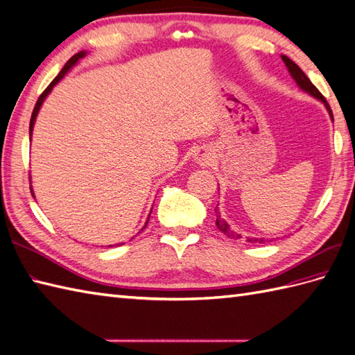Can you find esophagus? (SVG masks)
Listing matches in <instances>:
<instances>
[{"instance_id":"esophagus-1","label":"esophagus","mask_w":355,"mask_h":355,"mask_svg":"<svg viewBox=\"0 0 355 355\" xmlns=\"http://www.w3.org/2000/svg\"><path fill=\"white\" fill-rule=\"evenodd\" d=\"M196 160L200 162L201 164H209L210 160H211V157H210V154H207V151L201 150V151L196 153Z\"/></svg>"}]
</instances>
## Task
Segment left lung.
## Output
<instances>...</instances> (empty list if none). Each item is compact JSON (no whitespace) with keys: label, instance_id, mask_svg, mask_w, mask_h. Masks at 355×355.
<instances>
[{"label":"left lung","instance_id":"obj_1","mask_svg":"<svg viewBox=\"0 0 355 355\" xmlns=\"http://www.w3.org/2000/svg\"><path fill=\"white\" fill-rule=\"evenodd\" d=\"M282 59H283V62L286 63V66H287V69H289V72H291V76L293 77V80L296 81V85H298L302 90H306L307 94H310L311 96H315V98H318L319 101H322L324 104H325V107H327V110H328V113H329V116H331V119H333V112H331V107H329V104L327 103V100L324 98V95L319 92V90L316 89V86L311 83V81L309 80V77L306 76V73L302 72V69L300 68L298 64H296L295 62H292L289 57H286V55H282ZM215 213H216V227H218V230L219 232H222L224 234H227L228 237H233V239H241V234H236V233H233L232 230L228 228V225H227V222L225 220H222L220 219V213L218 211V207L215 209ZM248 242H251V243H263L265 242V239H248Z\"/></svg>","mask_w":355,"mask_h":355}]
</instances>
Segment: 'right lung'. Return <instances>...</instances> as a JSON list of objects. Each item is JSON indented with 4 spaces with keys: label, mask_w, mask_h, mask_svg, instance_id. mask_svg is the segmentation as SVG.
I'll use <instances>...</instances> for the list:
<instances>
[{
    "label": "right lung",
    "mask_w": 355,
    "mask_h": 355,
    "mask_svg": "<svg viewBox=\"0 0 355 355\" xmlns=\"http://www.w3.org/2000/svg\"><path fill=\"white\" fill-rule=\"evenodd\" d=\"M85 51H80V53H77L76 55H72L71 57V59L68 60V62H66V64L63 66V69L59 72V76H57L53 81H51V83H49V86L44 90V92H42V95H40L39 96V100H37V103H36V105H35V109H33V113H31V119H30V136H31V131H33V125H35V121H36V116H37V112H39V109H40V105H42V103H44V100H45V96L49 94V92H51V89L57 85V83H59V81L64 77V73L66 72H68L71 68H72V66L73 64H76L80 59H83V57H85ZM146 224H148V222H146ZM145 224V225H146ZM145 228V227H144Z\"/></svg>",
    "instance_id": "add662e5"
}]
</instances>
